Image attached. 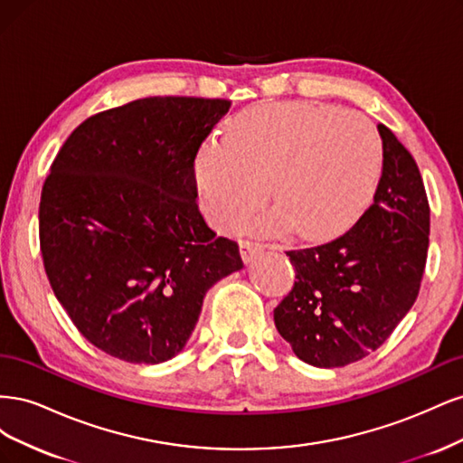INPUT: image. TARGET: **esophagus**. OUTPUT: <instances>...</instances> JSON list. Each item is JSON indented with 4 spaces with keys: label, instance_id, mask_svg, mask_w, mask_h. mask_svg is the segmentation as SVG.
Masks as SVG:
<instances>
[{
    "label": "esophagus",
    "instance_id": "esophagus-1",
    "mask_svg": "<svg viewBox=\"0 0 463 463\" xmlns=\"http://www.w3.org/2000/svg\"><path fill=\"white\" fill-rule=\"evenodd\" d=\"M240 247H241V257H243V260L245 262H253V259L257 257V253L259 250H262V243H257V241H250V240H243L241 243H240Z\"/></svg>",
    "mask_w": 463,
    "mask_h": 463
}]
</instances>
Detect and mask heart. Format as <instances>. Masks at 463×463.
I'll list each match as a JSON object with an SVG mask.
<instances>
[{
  "label": "heart",
  "instance_id": "obj_1",
  "mask_svg": "<svg viewBox=\"0 0 463 463\" xmlns=\"http://www.w3.org/2000/svg\"><path fill=\"white\" fill-rule=\"evenodd\" d=\"M381 164V135L357 111L309 102L259 104L241 111L228 133L204 143L197 184L218 228H235L257 210L270 184L276 208L247 228L326 237L357 216Z\"/></svg>",
  "mask_w": 463,
  "mask_h": 463
}]
</instances>
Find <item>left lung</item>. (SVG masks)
<instances>
[{
	"instance_id": "8db88e82",
	"label": "left lung",
	"mask_w": 463,
	"mask_h": 463,
	"mask_svg": "<svg viewBox=\"0 0 463 463\" xmlns=\"http://www.w3.org/2000/svg\"><path fill=\"white\" fill-rule=\"evenodd\" d=\"M383 174L373 204L335 240L286 250L296 284L274 309L279 335L313 367H344L381 347L417 299L430 208L419 167L378 125Z\"/></svg>"
}]
</instances>
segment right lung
I'll return each mask as SVG.
<instances>
[{
  "instance_id": "add662e5",
  "label": "right lung",
  "mask_w": 463,
  "mask_h": 463,
  "mask_svg": "<svg viewBox=\"0 0 463 463\" xmlns=\"http://www.w3.org/2000/svg\"><path fill=\"white\" fill-rule=\"evenodd\" d=\"M230 108L141 98L82 121L50 167L38 210L46 276L77 330L111 357L177 355L206 291L243 269L237 243L206 226L194 177Z\"/></svg>"
}]
</instances>
